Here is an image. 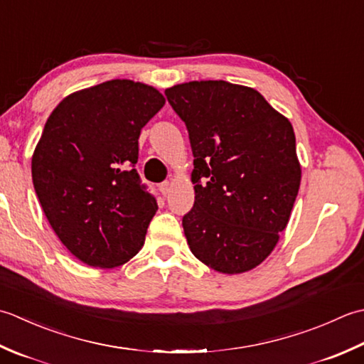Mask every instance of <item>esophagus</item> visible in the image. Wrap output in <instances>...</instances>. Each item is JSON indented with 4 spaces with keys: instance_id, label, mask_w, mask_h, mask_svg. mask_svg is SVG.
<instances>
[{
    "instance_id": "34e87169",
    "label": "esophagus",
    "mask_w": 364,
    "mask_h": 364,
    "mask_svg": "<svg viewBox=\"0 0 364 364\" xmlns=\"http://www.w3.org/2000/svg\"><path fill=\"white\" fill-rule=\"evenodd\" d=\"M160 191H161L163 196H168L169 191H171V183H169L168 181L161 182V183H160Z\"/></svg>"
}]
</instances>
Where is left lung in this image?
<instances>
[{
	"instance_id": "obj_1",
	"label": "left lung",
	"mask_w": 364,
	"mask_h": 364,
	"mask_svg": "<svg viewBox=\"0 0 364 364\" xmlns=\"http://www.w3.org/2000/svg\"><path fill=\"white\" fill-rule=\"evenodd\" d=\"M165 94L195 157V204L182 218L191 253L226 275L255 269L277 247L300 188L292 124L256 89L223 80Z\"/></svg>"
}]
</instances>
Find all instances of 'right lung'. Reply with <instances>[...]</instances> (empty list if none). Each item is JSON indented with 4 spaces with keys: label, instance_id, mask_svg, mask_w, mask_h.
Wrapping results in <instances>:
<instances>
[{
    "label": "right lung",
    "instance_id": "obj_1",
    "mask_svg": "<svg viewBox=\"0 0 364 364\" xmlns=\"http://www.w3.org/2000/svg\"><path fill=\"white\" fill-rule=\"evenodd\" d=\"M163 105L152 86L109 80L68 95L47 119L31 160L34 190L81 262L113 269L144 245L159 205L135 169L138 138Z\"/></svg>",
    "mask_w": 364,
    "mask_h": 364
}]
</instances>
